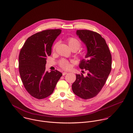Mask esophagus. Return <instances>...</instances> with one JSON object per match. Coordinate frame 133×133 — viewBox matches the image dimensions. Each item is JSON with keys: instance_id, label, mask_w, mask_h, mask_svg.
<instances>
[{"instance_id": "obj_1", "label": "esophagus", "mask_w": 133, "mask_h": 133, "mask_svg": "<svg viewBox=\"0 0 133 133\" xmlns=\"http://www.w3.org/2000/svg\"><path fill=\"white\" fill-rule=\"evenodd\" d=\"M67 74V73L66 72H63V76H65V75H66Z\"/></svg>"}]
</instances>
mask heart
Instances as JSON below:
<instances>
[{
    "instance_id": "heart-1",
    "label": "heart",
    "mask_w": 133,
    "mask_h": 133,
    "mask_svg": "<svg viewBox=\"0 0 133 133\" xmlns=\"http://www.w3.org/2000/svg\"><path fill=\"white\" fill-rule=\"evenodd\" d=\"M67 42L71 50L76 49L77 51L81 46V43L80 41L75 38L70 37L68 38ZM57 45H58V42H56L54 44V45L53 46V51H55ZM59 65L62 68L64 69H68L70 68V65L69 62L68 61L65 59H62L59 62Z\"/></svg>"
}]
</instances>
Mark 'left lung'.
<instances>
[{"label": "left lung", "mask_w": 133, "mask_h": 133, "mask_svg": "<svg viewBox=\"0 0 133 133\" xmlns=\"http://www.w3.org/2000/svg\"><path fill=\"white\" fill-rule=\"evenodd\" d=\"M76 34L87 48V59L81 61L79 67L88 73L86 76L76 75L72 90L77 96L88 99L96 96L105 85L111 70V55L100 34L89 30H77Z\"/></svg>", "instance_id": "1"}]
</instances>
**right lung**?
I'll use <instances>...</instances> for the list:
<instances>
[{
  "mask_svg": "<svg viewBox=\"0 0 133 133\" xmlns=\"http://www.w3.org/2000/svg\"><path fill=\"white\" fill-rule=\"evenodd\" d=\"M61 31L59 29H48L34 34L28 38L21 50L20 77L26 91L37 99L52 94L62 76L56 70L45 71L46 57L51 55L53 43Z\"/></svg>",
  "mask_w": 133,
  "mask_h": 133,
  "instance_id": "obj_1",
  "label": "right lung"
}]
</instances>
